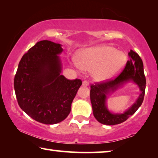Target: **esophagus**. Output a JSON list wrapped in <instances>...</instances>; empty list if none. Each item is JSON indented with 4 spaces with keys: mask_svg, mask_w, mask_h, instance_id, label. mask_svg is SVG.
Wrapping results in <instances>:
<instances>
[{
    "mask_svg": "<svg viewBox=\"0 0 158 158\" xmlns=\"http://www.w3.org/2000/svg\"><path fill=\"white\" fill-rule=\"evenodd\" d=\"M89 82H88L87 81H84L82 82V85L83 86H89Z\"/></svg>",
    "mask_w": 158,
    "mask_h": 158,
    "instance_id": "1",
    "label": "esophagus"
}]
</instances>
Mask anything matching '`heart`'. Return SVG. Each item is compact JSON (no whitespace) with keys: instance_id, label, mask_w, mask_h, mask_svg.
Wrapping results in <instances>:
<instances>
[{"instance_id":"1","label":"heart","mask_w":158,"mask_h":158,"mask_svg":"<svg viewBox=\"0 0 158 158\" xmlns=\"http://www.w3.org/2000/svg\"><path fill=\"white\" fill-rule=\"evenodd\" d=\"M125 53L111 46H95L81 51L77 58L79 66L91 72L93 79L102 82L121 73L127 63Z\"/></svg>"}]
</instances>
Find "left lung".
<instances>
[{
    "label": "left lung",
    "mask_w": 158,
    "mask_h": 158,
    "mask_svg": "<svg viewBox=\"0 0 158 158\" xmlns=\"http://www.w3.org/2000/svg\"><path fill=\"white\" fill-rule=\"evenodd\" d=\"M127 60L122 73L112 81L90 86V98L94 117L104 125H114L124 122L137 111L143 102L146 89V77L141 58L131 49ZM129 82H133L139 88L140 93L133 105L122 113H116L109 110L106 101L108 97Z\"/></svg>",
    "instance_id": "obj_1"
}]
</instances>
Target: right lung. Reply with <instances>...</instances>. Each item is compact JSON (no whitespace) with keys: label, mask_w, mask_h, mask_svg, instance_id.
<instances>
[{"label":"right lung","mask_w":158,"mask_h":158,"mask_svg":"<svg viewBox=\"0 0 158 158\" xmlns=\"http://www.w3.org/2000/svg\"><path fill=\"white\" fill-rule=\"evenodd\" d=\"M62 45L42 40L21 58L14 87L20 108L39 123L52 125L65 120L82 82L61 74Z\"/></svg>","instance_id":"obj_1"}]
</instances>
